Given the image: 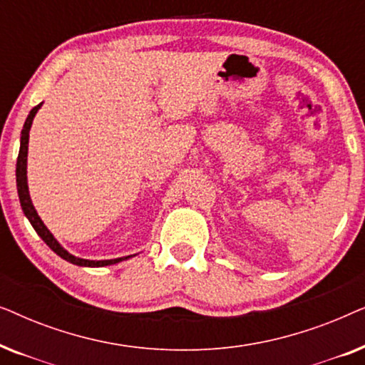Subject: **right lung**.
<instances>
[{
    "mask_svg": "<svg viewBox=\"0 0 365 365\" xmlns=\"http://www.w3.org/2000/svg\"><path fill=\"white\" fill-rule=\"evenodd\" d=\"M41 108V104L34 106L31 111H29L26 123H24L23 131H21V146H19V154H18V161H16V186H18V196H19V202H21L23 212L24 216L29 219L31 226L34 227V231L39 234V237L43 239L44 242L48 244L49 247L53 249L54 252L58 254L59 257H63L64 261L76 264V266H84V267H103V266H109V264H116L119 261H124V259L131 257H119V259H109V261H88V259H79L74 257L73 254H69L66 249H63L59 246V242L53 237V234L48 231V227L44 226L41 219H39L36 209H34L31 197H29V191H28V182H26V158H28V139H29V129H31L33 124V118L34 114L38 113V109Z\"/></svg>",
    "mask_w": 365,
    "mask_h": 365,
    "instance_id": "1",
    "label": "right lung"
}]
</instances>
